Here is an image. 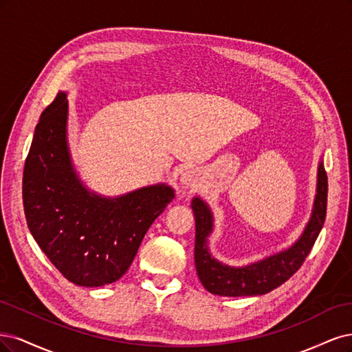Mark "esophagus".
I'll return each instance as SVG.
<instances>
[{
	"label": "esophagus",
	"mask_w": 352,
	"mask_h": 352,
	"mask_svg": "<svg viewBox=\"0 0 352 352\" xmlns=\"http://www.w3.org/2000/svg\"><path fill=\"white\" fill-rule=\"evenodd\" d=\"M181 183L188 188H199L201 184V175L197 169H187L181 177Z\"/></svg>",
	"instance_id": "34e87169"
}]
</instances>
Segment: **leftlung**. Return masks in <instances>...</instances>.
Returning a JSON list of instances; mask_svg holds the SVG:
<instances>
[{
  "instance_id": "8db88e82",
  "label": "left lung",
  "mask_w": 352,
  "mask_h": 352,
  "mask_svg": "<svg viewBox=\"0 0 352 352\" xmlns=\"http://www.w3.org/2000/svg\"><path fill=\"white\" fill-rule=\"evenodd\" d=\"M196 218L195 263L200 282L210 294L225 297L262 296L287 282L304 263L319 236L327 208V175L323 162L317 174V195L311 219L305 226L300 240L285 252L270 256L245 267H230L213 258L208 248V236L212 232L213 219L209 206L199 197L191 201Z\"/></svg>"
}]
</instances>
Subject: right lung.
Wrapping results in <instances>:
<instances>
[{"label": "right lung", "mask_w": 352, "mask_h": 352, "mask_svg": "<svg viewBox=\"0 0 352 352\" xmlns=\"http://www.w3.org/2000/svg\"><path fill=\"white\" fill-rule=\"evenodd\" d=\"M67 112V95L60 92L39 118L23 171L25 214L41 250L64 278L102 287L129 270L174 190L157 184L117 199L89 192L70 161Z\"/></svg>", "instance_id": "right-lung-1"}]
</instances>
